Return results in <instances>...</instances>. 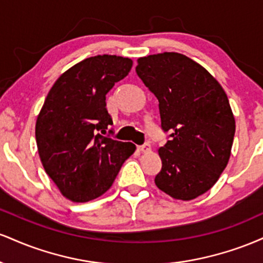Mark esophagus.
<instances>
[{"label":"esophagus","instance_id":"esophagus-1","mask_svg":"<svg viewBox=\"0 0 263 263\" xmlns=\"http://www.w3.org/2000/svg\"><path fill=\"white\" fill-rule=\"evenodd\" d=\"M138 149H140L141 152H143V153L149 152V151H151V144L148 143V142H144V143L142 144V146H138Z\"/></svg>","mask_w":263,"mask_h":263}]
</instances>
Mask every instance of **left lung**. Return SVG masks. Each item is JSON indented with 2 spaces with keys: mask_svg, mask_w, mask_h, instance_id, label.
I'll return each instance as SVG.
<instances>
[{
  "mask_svg": "<svg viewBox=\"0 0 263 263\" xmlns=\"http://www.w3.org/2000/svg\"><path fill=\"white\" fill-rule=\"evenodd\" d=\"M136 73L158 99L161 127L170 132L158 149L156 185L174 199H195L216 183L230 158L235 119L228 96L208 70L179 53L140 58Z\"/></svg>",
  "mask_w": 263,
  "mask_h": 263,
  "instance_id": "obj_1",
  "label": "left lung"
}]
</instances>
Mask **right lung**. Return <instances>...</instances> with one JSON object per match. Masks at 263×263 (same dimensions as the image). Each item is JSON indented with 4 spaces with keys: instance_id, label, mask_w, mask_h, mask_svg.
<instances>
[{
    "instance_id": "right-lung-1",
    "label": "right lung",
    "mask_w": 263,
    "mask_h": 263,
    "mask_svg": "<svg viewBox=\"0 0 263 263\" xmlns=\"http://www.w3.org/2000/svg\"><path fill=\"white\" fill-rule=\"evenodd\" d=\"M132 60L96 55L71 66L48 92L35 123V140L47 174L77 203L100 197L112 185L136 146L110 137L106 93L127 77Z\"/></svg>"
}]
</instances>
